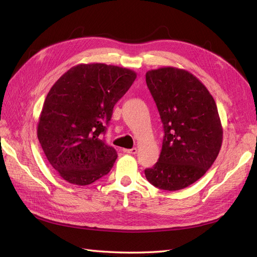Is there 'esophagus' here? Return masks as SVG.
I'll return each instance as SVG.
<instances>
[{
    "label": "esophagus",
    "instance_id": "1",
    "mask_svg": "<svg viewBox=\"0 0 257 257\" xmlns=\"http://www.w3.org/2000/svg\"><path fill=\"white\" fill-rule=\"evenodd\" d=\"M123 152L125 154H130V155H135L137 154V148H132V149H123Z\"/></svg>",
    "mask_w": 257,
    "mask_h": 257
}]
</instances>
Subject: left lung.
<instances>
[{
	"label": "left lung",
	"instance_id": "8db88e82",
	"mask_svg": "<svg viewBox=\"0 0 257 257\" xmlns=\"http://www.w3.org/2000/svg\"><path fill=\"white\" fill-rule=\"evenodd\" d=\"M165 136L158 161L145 169L150 184L178 191L201 179L216 160L222 126L214 98L193 74L176 67L146 73Z\"/></svg>",
	"mask_w": 257,
	"mask_h": 257
}]
</instances>
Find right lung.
I'll return each instance as SVG.
<instances>
[{"label": "right lung", "instance_id": "right-lung-1", "mask_svg": "<svg viewBox=\"0 0 257 257\" xmlns=\"http://www.w3.org/2000/svg\"><path fill=\"white\" fill-rule=\"evenodd\" d=\"M135 78L128 68L79 64L48 92L37 135L50 165L67 182L88 185L110 172L117 154L102 134Z\"/></svg>", "mask_w": 257, "mask_h": 257}]
</instances>
